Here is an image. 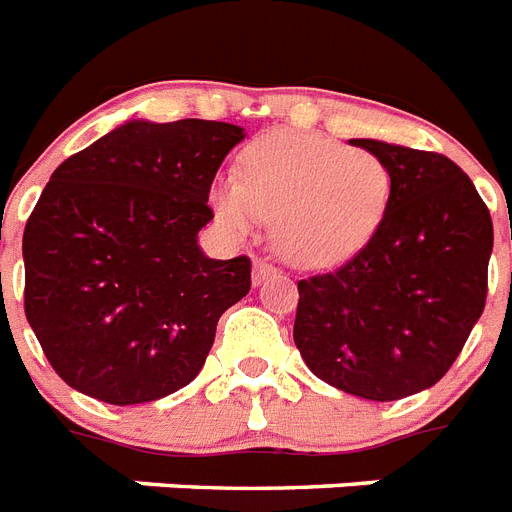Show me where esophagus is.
Wrapping results in <instances>:
<instances>
[{"instance_id": "1", "label": "esophagus", "mask_w": 512, "mask_h": 512, "mask_svg": "<svg viewBox=\"0 0 512 512\" xmlns=\"http://www.w3.org/2000/svg\"><path fill=\"white\" fill-rule=\"evenodd\" d=\"M280 275V269L267 259H256L253 261V285H261V282H267L269 277Z\"/></svg>"}]
</instances>
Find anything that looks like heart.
I'll use <instances>...</instances> for the list:
<instances>
[{
	"mask_svg": "<svg viewBox=\"0 0 512 512\" xmlns=\"http://www.w3.org/2000/svg\"><path fill=\"white\" fill-rule=\"evenodd\" d=\"M391 174L365 147L317 134L269 132L240 153V177L219 179L211 203L232 232L275 219L277 251L298 267H338L378 232Z\"/></svg>",
	"mask_w": 512,
	"mask_h": 512,
	"instance_id": "heart-1",
	"label": "heart"
}]
</instances>
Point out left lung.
Wrapping results in <instances>:
<instances>
[{
	"label": "left lung",
	"mask_w": 512,
	"mask_h": 512,
	"mask_svg": "<svg viewBox=\"0 0 512 512\" xmlns=\"http://www.w3.org/2000/svg\"><path fill=\"white\" fill-rule=\"evenodd\" d=\"M351 145L388 166L386 216L354 259L298 282L293 341L320 380L394 402L439 383L484 312L492 216L447 155Z\"/></svg>",
	"instance_id": "left-lung-1"
}]
</instances>
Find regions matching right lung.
Instances as JSON below:
<instances>
[{"instance_id": "add662e5", "label": "right lung", "mask_w": 512, "mask_h": 512, "mask_svg": "<svg viewBox=\"0 0 512 512\" xmlns=\"http://www.w3.org/2000/svg\"><path fill=\"white\" fill-rule=\"evenodd\" d=\"M243 137L224 121H126L49 177L23 232V306L68 386L126 407L198 375L219 317L251 290L248 256L198 245Z\"/></svg>"}]
</instances>
